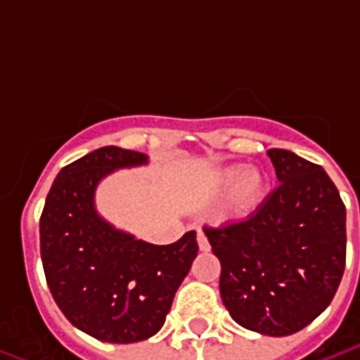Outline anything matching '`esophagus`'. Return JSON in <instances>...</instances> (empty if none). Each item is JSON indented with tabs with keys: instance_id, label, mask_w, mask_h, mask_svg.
<instances>
[{
	"instance_id": "1",
	"label": "esophagus",
	"mask_w": 360,
	"mask_h": 360,
	"mask_svg": "<svg viewBox=\"0 0 360 360\" xmlns=\"http://www.w3.org/2000/svg\"><path fill=\"white\" fill-rule=\"evenodd\" d=\"M196 241H198V247H200V250H208L210 249V243H208V239H206V235L198 229V233H196Z\"/></svg>"
}]
</instances>
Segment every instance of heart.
<instances>
[{"label":"heart","instance_id":"obj_1","mask_svg":"<svg viewBox=\"0 0 360 360\" xmlns=\"http://www.w3.org/2000/svg\"><path fill=\"white\" fill-rule=\"evenodd\" d=\"M227 185H235L231 202L237 212H247L255 208L264 191V179L257 172H247L245 167L237 165L226 173Z\"/></svg>","mask_w":360,"mask_h":360}]
</instances>
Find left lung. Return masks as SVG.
<instances>
[{
	"instance_id": "obj_1",
	"label": "left lung",
	"mask_w": 360,
	"mask_h": 360,
	"mask_svg": "<svg viewBox=\"0 0 360 360\" xmlns=\"http://www.w3.org/2000/svg\"><path fill=\"white\" fill-rule=\"evenodd\" d=\"M279 185L247 218L204 226L221 262L219 293L235 322L291 335L332 302L345 270V204L318 164L268 150Z\"/></svg>"
}]
</instances>
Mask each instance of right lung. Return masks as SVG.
Here are the masks:
<instances>
[{
    "mask_svg": "<svg viewBox=\"0 0 360 360\" xmlns=\"http://www.w3.org/2000/svg\"><path fill=\"white\" fill-rule=\"evenodd\" d=\"M144 162L141 152L117 146L79 158L59 172L40 216V255L53 301L71 324L110 343L154 335L198 255L195 231L172 245H150L96 214L98 181Z\"/></svg>",
    "mask_w": 360,
    "mask_h": 360,
    "instance_id": "add662e5",
    "label": "right lung"
}]
</instances>
